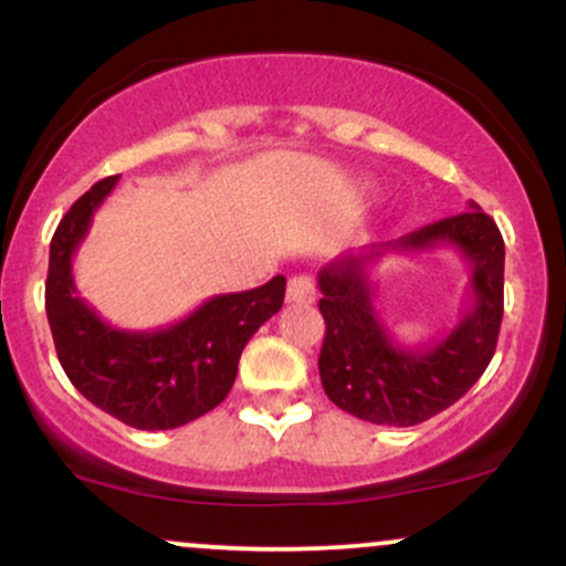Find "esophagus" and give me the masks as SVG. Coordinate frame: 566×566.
<instances>
[{
  "mask_svg": "<svg viewBox=\"0 0 566 566\" xmlns=\"http://www.w3.org/2000/svg\"><path fill=\"white\" fill-rule=\"evenodd\" d=\"M316 301V284L314 279L297 274L290 279L287 284V303H301V305H311Z\"/></svg>",
  "mask_w": 566,
  "mask_h": 566,
  "instance_id": "34e87169",
  "label": "esophagus"
}]
</instances>
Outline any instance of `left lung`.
<instances>
[{
    "label": "left lung",
    "mask_w": 566,
    "mask_h": 566,
    "mask_svg": "<svg viewBox=\"0 0 566 566\" xmlns=\"http://www.w3.org/2000/svg\"><path fill=\"white\" fill-rule=\"evenodd\" d=\"M471 210L423 229L346 252L319 271V311L327 324L319 375L329 401L367 423L418 426L482 378L503 322L505 244L495 220ZM454 245L470 263L472 305L441 342L401 349L381 327L368 271L388 254Z\"/></svg>",
    "instance_id": "left-lung-1"
}]
</instances>
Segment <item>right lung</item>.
I'll return each mask as SVG.
<instances>
[{"mask_svg": "<svg viewBox=\"0 0 566 566\" xmlns=\"http://www.w3.org/2000/svg\"><path fill=\"white\" fill-rule=\"evenodd\" d=\"M116 180L119 175L97 180L57 223L44 308L57 359L76 391L125 426L167 431L201 418L229 396L239 356L282 308L287 279L274 276L263 287L210 297L186 319L154 333L112 327L80 297L71 261Z\"/></svg>", "mask_w": 566, "mask_h": 566, "instance_id": "right-lung-1", "label": "right lung"}]
</instances>
